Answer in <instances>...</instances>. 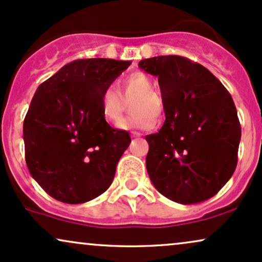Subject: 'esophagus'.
<instances>
[{"label":"esophagus","mask_w":262,"mask_h":262,"mask_svg":"<svg viewBox=\"0 0 262 262\" xmlns=\"http://www.w3.org/2000/svg\"><path fill=\"white\" fill-rule=\"evenodd\" d=\"M131 136L134 137V138L141 137V136H142V134H141V132H137V131H132V132H131Z\"/></svg>","instance_id":"1"}]
</instances>
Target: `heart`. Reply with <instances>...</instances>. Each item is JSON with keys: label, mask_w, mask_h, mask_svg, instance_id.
<instances>
[{"label": "heart", "mask_w": 262, "mask_h": 262, "mask_svg": "<svg viewBox=\"0 0 262 262\" xmlns=\"http://www.w3.org/2000/svg\"><path fill=\"white\" fill-rule=\"evenodd\" d=\"M155 83L148 75L135 72L124 81L125 95L127 99L136 97L132 103V112L136 113L122 120L119 127L126 130H149L155 127L156 118L164 113L163 98L153 91ZM125 98L115 83H110L100 95V109L104 118L113 124H118L125 112Z\"/></svg>", "instance_id": "heart-1"}]
</instances>
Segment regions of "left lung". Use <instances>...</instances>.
<instances>
[{
    "label": "left lung",
    "instance_id": "8db88e82",
    "mask_svg": "<svg viewBox=\"0 0 262 262\" xmlns=\"http://www.w3.org/2000/svg\"><path fill=\"white\" fill-rule=\"evenodd\" d=\"M158 77L165 104L159 132L146 136V167L163 196L183 205L211 199L238 163L241 122L224 85L198 62L177 55L140 61Z\"/></svg>",
    "mask_w": 262,
    "mask_h": 262
}]
</instances>
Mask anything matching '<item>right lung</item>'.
<instances>
[{
    "label": "right lung",
    "instance_id": "1",
    "mask_svg": "<svg viewBox=\"0 0 262 262\" xmlns=\"http://www.w3.org/2000/svg\"><path fill=\"white\" fill-rule=\"evenodd\" d=\"M130 64L76 60L36 89L23 124L26 162L36 183L57 201L83 204L112 185L131 137L107 124L100 95Z\"/></svg>",
    "mask_w": 262,
    "mask_h": 262
}]
</instances>
